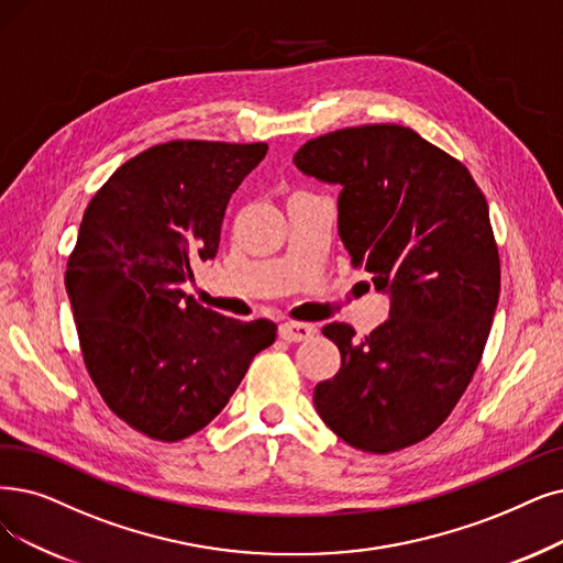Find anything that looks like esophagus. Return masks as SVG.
I'll use <instances>...</instances> for the list:
<instances>
[{
  "label": "esophagus",
  "mask_w": 563,
  "mask_h": 563,
  "mask_svg": "<svg viewBox=\"0 0 563 563\" xmlns=\"http://www.w3.org/2000/svg\"><path fill=\"white\" fill-rule=\"evenodd\" d=\"M313 332H317V328L313 325L296 323V321H288L279 328L282 340H286V342H305V340H309V336H313Z\"/></svg>",
  "instance_id": "34e87169"
}]
</instances>
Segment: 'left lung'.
Returning a JSON list of instances; mask_svg holds the SVG:
<instances>
[{
    "label": "left lung",
    "mask_w": 563,
    "mask_h": 563,
    "mask_svg": "<svg viewBox=\"0 0 563 563\" xmlns=\"http://www.w3.org/2000/svg\"><path fill=\"white\" fill-rule=\"evenodd\" d=\"M294 162L342 187L336 227L351 263L390 298V319L367 336L323 328L342 367L313 404L357 451H401L451 416L483 357L501 288L487 200L464 164L399 124L325 133Z\"/></svg>",
    "instance_id": "8db88e82"
}]
</instances>
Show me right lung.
<instances>
[{
  "mask_svg": "<svg viewBox=\"0 0 563 563\" xmlns=\"http://www.w3.org/2000/svg\"><path fill=\"white\" fill-rule=\"evenodd\" d=\"M265 143L170 141L108 177L82 214L66 294L108 409L156 441L196 434L229 404L273 321L242 323L183 290L217 256L221 221Z\"/></svg>",
  "mask_w": 563,
  "mask_h": 563,
  "instance_id": "1",
  "label": "right lung"
}]
</instances>
